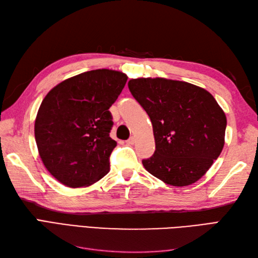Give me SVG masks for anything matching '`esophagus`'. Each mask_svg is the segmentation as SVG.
Listing matches in <instances>:
<instances>
[{
    "mask_svg": "<svg viewBox=\"0 0 258 258\" xmlns=\"http://www.w3.org/2000/svg\"><path fill=\"white\" fill-rule=\"evenodd\" d=\"M135 142H136V139L134 138V137H131V138H129L127 141H126V143L128 144V145H134L135 144Z\"/></svg>",
    "mask_w": 258,
    "mask_h": 258,
    "instance_id": "1",
    "label": "esophagus"
}]
</instances>
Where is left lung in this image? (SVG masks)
<instances>
[{
    "mask_svg": "<svg viewBox=\"0 0 258 258\" xmlns=\"http://www.w3.org/2000/svg\"><path fill=\"white\" fill-rule=\"evenodd\" d=\"M131 95L153 123L156 150L143 159L152 175L172 186H187L206 174L222 153L227 120L210 92L166 79H137Z\"/></svg>",
    "mask_w": 258,
    "mask_h": 258,
    "instance_id": "1",
    "label": "left lung"
}]
</instances>
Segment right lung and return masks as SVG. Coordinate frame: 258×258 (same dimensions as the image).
<instances>
[{"label":"right lung","mask_w":258,"mask_h":258,"mask_svg":"<svg viewBox=\"0 0 258 258\" xmlns=\"http://www.w3.org/2000/svg\"><path fill=\"white\" fill-rule=\"evenodd\" d=\"M127 75L92 70L66 80L43 100L35 119L38 153L49 173L66 186L84 187L110 171L116 146L108 108L122 91Z\"/></svg>","instance_id":"1"}]
</instances>
